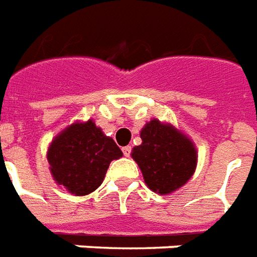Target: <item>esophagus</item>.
<instances>
[{"instance_id": "1", "label": "esophagus", "mask_w": 257, "mask_h": 257, "mask_svg": "<svg viewBox=\"0 0 257 257\" xmlns=\"http://www.w3.org/2000/svg\"><path fill=\"white\" fill-rule=\"evenodd\" d=\"M121 151H123V155L126 157H128L131 155V147H124Z\"/></svg>"}]
</instances>
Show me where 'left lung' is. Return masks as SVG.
Masks as SVG:
<instances>
[{
  "label": "left lung",
  "instance_id": "1",
  "mask_svg": "<svg viewBox=\"0 0 257 257\" xmlns=\"http://www.w3.org/2000/svg\"><path fill=\"white\" fill-rule=\"evenodd\" d=\"M141 140L131 156L151 190L170 194L192 178L197 166V151L183 133L172 124L152 119L141 130Z\"/></svg>",
  "mask_w": 257,
  "mask_h": 257
}]
</instances>
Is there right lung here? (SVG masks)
<instances>
[{"mask_svg": "<svg viewBox=\"0 0 257 257\" xmlns=\"http://www.w3.org/2000/svg\"><path fill=\"white\" fill-rule=\"evenodd\" d=\"M121 156L120 148L93 120L68 126L48 149L52 177L75 196L94 192L104 181L110 162Z\"/></svg>", "mask_w": 257, "mask_h": 257, "instance_id": "right-lung-1", "label": "right lung"}]
</instances>
